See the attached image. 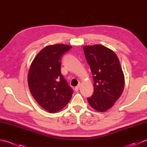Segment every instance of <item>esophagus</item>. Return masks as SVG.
<instances>
[{"instance_id": "obj_1", "label": "esophagus", "mask_w": 147, "mask_h": 147, "mask_svg": "<svg viewBox=\"0 0 147 147\" xmlns=\"http://www.w3.org/2000/svg\"><path fill=\"white\" fill-rule=\"evenodd\" d=\"M80 84H79L78 85H77L75 88H74V90H75L76 92H78V90H79V88H80Z\"/></svg>"}]
</instances>
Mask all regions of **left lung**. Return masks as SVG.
Returning <instances> with one entry per match:
<instances>
[{"instance_id":"left-lung-1","label":"left lung","mask_w":147,"mask_h":147,"mask_svg":"<svg viewBox=\"0 0 147 147\" xmlns=\"http://www.w3.org/2000/svg\"><path fill=\"white\" fill-rule=\"evenodd\" d=\"M91 69L94 92L88 98L95 110L105 112L114 105L124 87V76L119 60L112 50L101 45L83 47Z\"/></svg>"}]
</instances>
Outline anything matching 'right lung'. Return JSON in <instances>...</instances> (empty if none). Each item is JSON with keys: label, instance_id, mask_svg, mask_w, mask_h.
Instances as JSON below:
<instances>
[{"label": "right lung", "instance_id": "1", "mask_svg": "<svg viewBox=\"0 0 147 147\" xmlns=\"http://www.w3.org/2000/svg\"><path fill=\"white\" fill-rule=\"evenodd\" d=\"M71 46L48 45L36 55L30 65L28 83L38 104L51 113L61 111L70 101L73 91L61 74V59Z\"/></svg>", "mask_w": 147, "mask_h": 147}]
</instances>
